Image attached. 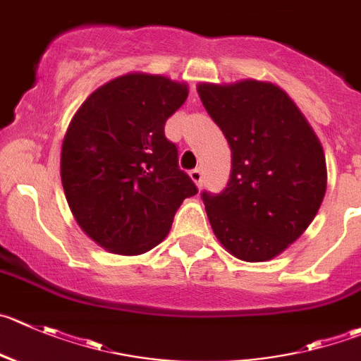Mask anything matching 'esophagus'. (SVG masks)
Instances as JSON below:
<instances>
[{"label":"esophagus","instance_id":"1","mask_svg":"<svg viewBox=\"0 0 361 361\" xmlns=\"http://www.w3.org/2000/svg\"><path fill=\"white\" fill-rule=\"evenodd\" d=\"M190 177L197 186H202V178H204V173H202L200 168H195V170L190 171Z\"/></svg>","mask_w":361,"mask_h":361}]
</instances>
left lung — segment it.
<instances>
[{"mask_svg":"<svg viewBox=\"0 0 361 361\" xmlns=\"http://www.w3.org/2000/svg\"><path fill=\"white\" fill-rule=\"evenodd\" d=\"M202 104L232 150L225 191L202 193L212 232L245 262L286 252L326 193L321 142L293 99L271 81L200 83Z\"/></svg>","mask_w":361,"mask_h":361,"instance_id":"1","label":"left lung"}]
</instances>
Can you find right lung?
Returning a JSON list of instances; mask_svg holds the SVG:
<instances>
[{
  "instance_id": "1",
  "label": "right lung",
  "mask_w": 361,
  "mask_h": 361,
  "mask_svg": "<svg viewBox=\"0 0 361 361\" xmlns=\"http://www.w3.org/2000/svg\"><path fill=\"white\" fill-rule=\"evenodd\" d=\"M188 85L129 72L92 92L61 145L60 173L72 216L115 255H142L168 235L195 183L178 168L164 123L188 99Z\"/></svg>"
}]
</instances>
